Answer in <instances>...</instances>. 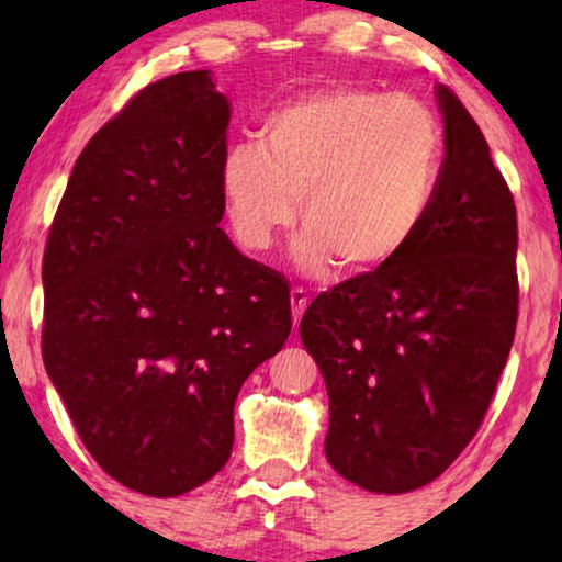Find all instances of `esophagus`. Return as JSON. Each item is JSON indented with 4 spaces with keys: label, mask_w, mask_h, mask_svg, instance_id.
I'll list each match as a JSON object with an SVG mask.
<instances>
[{
    "label": "esophagus",
    "mask_w": 562,
    "mask_h": 562,
    "mask_svg": "<svg viewBox=\"0 0 562 562\" xmlns=\"http://www.w3.org/2000/svg\"><path fill=\"white\" fill-rule=\"evenodd\" d=\"M306 304H310V296H306V291L299 289V286L291 289V310H294V325H299V319H302Z\"/></svg>",
    "instance_id": "34e87169"
}]
</instances>
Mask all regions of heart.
<instances>
[{"label": "heart", "mask_w": 562, "mask_h": 562, "mask_svg": "<svg viewBox=\"0 0 562 562\" xmlns=\"http://www.w3.org/2000/svg\"><path fill=\"white\" fill-rule=\"evenodd\" d=\"M442 166L435 112L406 94L337 87L268 114L260 140L235 143L220 189L235 240L271 248L299 214L296 263L325 273L335 260L368 273L402 256L432 210Z\"/></svg>", "instance_id": "1"}]
</instances>
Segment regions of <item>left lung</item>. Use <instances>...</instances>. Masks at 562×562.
I'll list each match as a JSON object with an SVG mask.
<instances>
[{
  "mask_svg": "<svg viewBox=\"0 0 562 562\" xmlns=\"http://www.w3.org/2000/svg\"><path fill=\"white\" fill-rule=\"evenodd\" d=\"M445 160L402 256L337 283L299 335L329 396L325 452L373 494L435 481L481 427L517 329V206L475 120L437 87Z\"/></svg>",
  "mask_w": 562,
  "mask_h": 562,
  "instance_id": "1",
  "label": "left lung"
}]
</instances>
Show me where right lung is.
I'll list each match as a JSON object with an SVG mask.
<instances>
[{"label": "right lung", "mask_w": 562, "mask_h": 562, "mask_svg": "<svg viewBox=\"0 0 562 562\" xmlns=\"http://www.w3.org/2000/svg\"><path fill=\"white\" fill-rule=\"evenodd\" d=\"M227 125L210 71L137 91L81 150L45 245V371L91 458L145 496L227 463L237 391L291 333L283 276L220 227Z\"/></svg>", "instance_id": "right-lung-1"}]
</instances>
